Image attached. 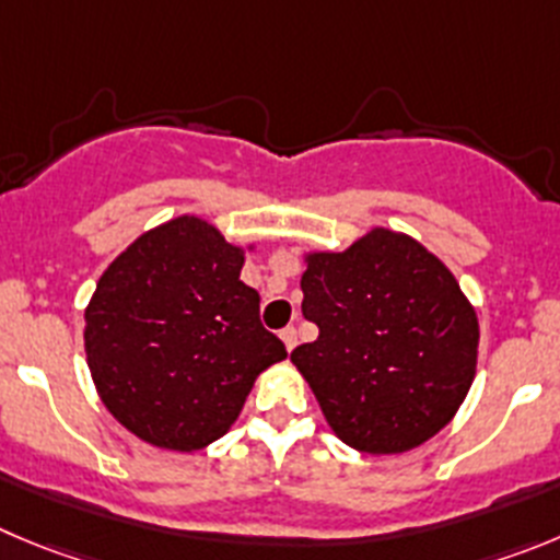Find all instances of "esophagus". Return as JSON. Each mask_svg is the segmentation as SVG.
I'll return each instance as SVG.
<instances>
[{
  "label": "esophagus",
  "instance_id": "obj_1",
  "mask_svg": "<svg viewBox=\"0 0 560 560\" xmlns=\"http://www.w3.org/2000/svg\"><path fill=\"white\" fill-rule=\"evenodd\" d=\"M281 342H284V348L287 351H292V348H295L298 345V331L295 328H284V331H281Z\"/></svg>",
  "mask_w": 560,
  "mask_h": 560
}]
</instances>
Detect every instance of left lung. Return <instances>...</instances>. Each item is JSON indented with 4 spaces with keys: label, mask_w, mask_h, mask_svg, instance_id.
Segmentation results:
<instances>
[{
    "label": "left lung",
    "mask_w": 560,
    "mask_h": 560,
    "mask_svg": "<svg viewBox=\"0 0 560 560\" xmlns=\"http://www.w3.org/2000/svg\"><path fill=\"white\" fill-rule=\"evenodd\" d=\"M315 342L290 353L345 445L406 453L456 417L478 368V315L436 254L373 226L345 250L304 254Z\"/></svg>",
    "instance_id": "8db88e82"
}]
</instances>
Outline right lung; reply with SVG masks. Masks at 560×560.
<instances>
[{
    "instance_id": "add662e5",
    "label": "right lung",
    "mask_w": 560,
    "mask_h": 560,
    "mask_svg": "<svg viewBox=\"0 0 560 560\" xmlns=\"http://www.w3.org/2000/svg\"><path fill=\"white\" fill-rule=\"evenodd\" d=\"M254 248L179 215L140 234L96 281L85 310L91 378L109 415L149 445H212L259 373L287 359L259 323V292L240 281Z\"/></svg>"
}]
</instances>
